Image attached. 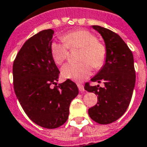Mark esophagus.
Segmentation results:
<instances>
[{
  "instance_id": "esophagus-1",
  "label": "esophagus",
  "mask_w": 147,
  "mask_h": 147,
  "mask_svg": "<svg viewBox=\"0 0 147 147\" xmlns=\"http://www.w3.org/2000/svg\"><path fill=\"white\" fill-rule=\"evenodd\" d=\"M78 87H79V90H80V93H84L85 90H84V87L82 84H78Z\"/></svg>"
}]
</instances>
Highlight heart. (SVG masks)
<instances>
[{
	"label": "heart",
	"mask_w": 147,
	"mask_h": 147,
	"mask_svg": "<svg viewBox=\"0 0 147 147\" xmlns=\"http://www.w3.org/2000/svg\"><path fill=\"white\" fill-rule=\"evenodd\" d=\"M63 42L53 41L50 53L57 64H62L68 57V49H80L79 64L68 63L61 68L62 76L76 82H82L90 76L92 66L96 69L102 67L107 57V49L99 42L94 34L85 29L71 31L62 37Z\"/></svg>",
	"instance_id": "obj_1"
}]
</instances>
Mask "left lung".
<instances>
[{"instance_id":"left-lung-1","label":"left lung","mask_w":147,"mask_h":147,"mask_svg":"<svg viewBox=\"0 0 147 147\" xmlns=\"http://www.w3.org/2000/svg\"><path fill=\"white\" fill-rule=\"evenodd\" d=\"M92 27L104 39L107 57L101 70L90 80L103 82L105 86H92L86 83L84 89L98 95V103L88 109L90 117L97 123L108 124L122 117L130 104L136 84L134 58L117 34L100 26Z\"/></svg>"}]
</instances>
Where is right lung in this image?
Segmentation results:
<instances>
[{
  "label": "right lung",
  "mask_w": 147,
  "mask_h": 147,
  "mask_svg": "<svg viewBox=\"0 0 147 147\" xmlns=\"http://www.w3.org/2000/svg\"><path fill=\"white\" fill-rule=\"evenodd\" d=\"M54 31H40L27 40L12 67L16 95L27 117L45 128H57L68 118L71 102L79 94L69 79L57 85L60 71L50 53Z\"/></svg>",
  "instance_id": "add662e5"
}]
</instances>
